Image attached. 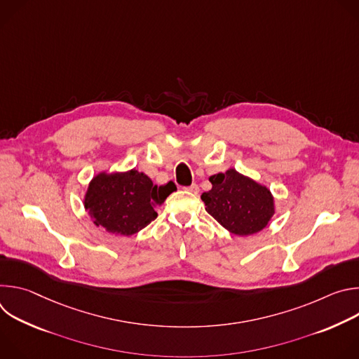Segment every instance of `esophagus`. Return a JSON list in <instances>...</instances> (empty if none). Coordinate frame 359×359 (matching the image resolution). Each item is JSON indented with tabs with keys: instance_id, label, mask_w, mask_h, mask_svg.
Masks as SVG:
<instances>
[{
	"instance_id": "1",
	"label": "esophagus",
	"mask_w": 359,
	"mask_h": 359,
	"mask_svg": "<svg viewBox=\"0 0 359 359\" xmlns=\"http://www.w3.org/2000/svg\"><path fill=\"white\" fill-rule=\"evenodd\" d=\"M184 190H187V191H191V193L197 194V193H198V186H197L196 183H193L191 186H189V187H184Z\"/></svg>"
}]
</instances>
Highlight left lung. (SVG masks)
Listing matches in <instances>:
<instances>
[{
	"instance_id": "8db88e82",
	"label": "left lung",
	"mask_w": 359,
	"mask_h": 359,
	"mask_svg": "<svg viewBox=\"0 0 359 359\" xmlns=\"http://www.w3.org/2000/svg\"><path fill=\"white\" fill-rule=\"evenodd\" d=\"M212 190L201 200L210 216L237 236H251L267 227L274 215L271 191L255 180L229 169L209 177Z\"/></svg>"
}]
</instances>
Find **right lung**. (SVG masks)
<instances>
[{
    "mask_svg": "<svg viewBox=\"0 0 359 359\" xmlns=\"http://www.w3.org/2000/svg\"><path fill=\"white\" fill-rule=\"evenodd\" d=\"M176 190L173 182L156 186L136 169L96 175L85 194L93 224L121 236H132L158 217L156 208Z\"/></svg>",
    "mask_w": 359,
    "mask_h": 359,
    "instance_id": "obj_1",
    "label": "right lung"
}]
</instances>
